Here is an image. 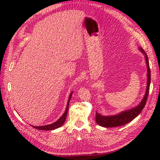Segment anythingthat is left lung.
Listing matches in <instances>:
<instances>
[{
	"label": "left lung",
	"mask_w": 160,
	"mask_h": 160,
	"mask_svg": "<svg viewBox=\"0 0 160 160\" xmlns=\"http://www.w3.org/2000/svg\"><path fill=\"white\" fill-rule=\"evenodd\" d=\"M139 50L142 53L144 56V58L146 60V64L147 67V88H146L145 94L142 98V101L136 107H132L130 109L122 111L120 113H118L115 115H102L96 112V123L103 127H116L119 126H122L128 122H131L132 120L136 118L138 115L141 113V111L143 109L146 102H147L149 88H150V83H151V70L150 67H149L148 58L147 54L144 51L142 47H138Z\"/></svg>",
	"instance_id": "1"
}]
</instances>
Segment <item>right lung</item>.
Listing matches in <instances>:
<instances>
[{"instance_id": "1", "label": "right lung", "mask_w": 160, "mask_h": 160, "mask_svg": "<svg viewBox=\"0 0 160 160\" xmlns=\"http://www.w3.org/2000/svg\"><path fill=\"white\" fill-rule=\"evenodd\" d=\"M72 94H73V91H71V93L69 94V99H68L66 109H65V111H64V113L62 114V116H61L57 121L53 122V123H52V124L44 125V126H39V127H36V126H32V125H31V126H32L33 128L38 129V130H42V131H52V130H54V129L60 128L61 126H62V124L64 123V122H65L67 113H68V109H69V102H70V100L71 98V96H72Z\"/></svg>"}]
</instances>
